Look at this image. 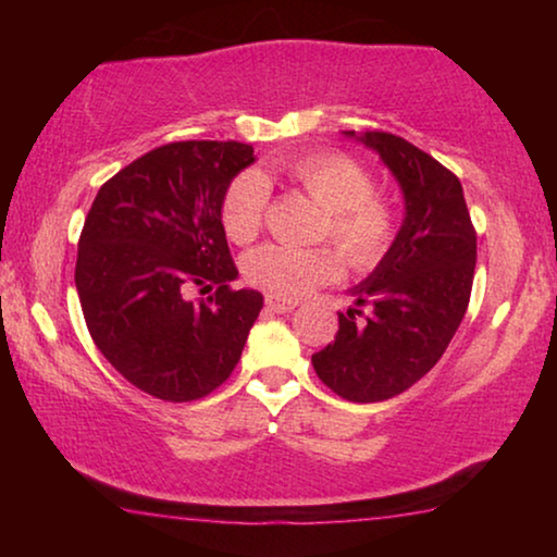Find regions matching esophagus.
I'll return each instance as SVG.
<instances>
[{
    "instance_id": "obj_1",
    "label": "esophagus",
    "mask_w": 557,
    "mask_h": 557,
    "mask_svg": "<svg viewBox=\"0 0 557 557\" xmlns=\"http://www.w3.org/2000/svg\"><path fill=\"white\" fill-rule=\"evenodd\" d=\"M265 307H269L271 311H276V314H286V311L296 309V301L281 299V296H265Z\"/></svg>"
}]
</instances>
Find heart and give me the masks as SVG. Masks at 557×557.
<instances>
[{"mask_svg":"<svg viewBox=\"0 0 557 557\" xmlns=\"http://www.w3.org/2000/svg\"><path fill=\"white\" fill-rule=\"evenodd\" d=\"M294 185L324 208L319 240H332L352 271H372L385 261L400 233V212L377 195V182L368 166L332 149L307 151L281 164ZM271 189L261 172L235 174L223 195L220 218L227 238L248 246L263 231ZM342 261L332 248H292L269 243L250 250L243 261L248 284L281 299H296L339 276Z\"/></svg>","mask_w":557,"mask_h":557,"instance_id":"obj_1","label":"heart"}]
</instances>
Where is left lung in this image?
I'll use <instances>...</instances> for the list:
<instances>
[{"label": "left lung", "instance_id": "1", "mask_svg": "<svg viewBox=\"0 0 557 557\" xmlns=\"http://www.w3.org/2000/svg\"><path fill=\"white\" fill-rule=\"evenodd\" d=\"M360 139L400 182L406 220L385 261L355 288L357 309L339 314L334 342L311 364L339 398L377 403L416 385L446 352L471 299L476 231L451 170L403 136Z\"/></svg>", "mask_w": 557, "mask_h": 557}]
</instances>
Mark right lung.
<instances>
[{"mask_svg":"<svg viewBox=\"0 0 557 557\" xmlns=\"http://www.w3.org/2000/svg\"><path fill=\"white\" fill-rule=\"evenodd\" d=\"M253 162L240 141H172L106 180L78 240L75 288L106 360L159 400H200L231 377L263 296L238 276L220 205ZM216 292L189 302L193 287Z\"/></svg>","mask_w":557,"mask_h":557,"instance_id":"right-lung-1","label":"right lung"}]
</instances>
